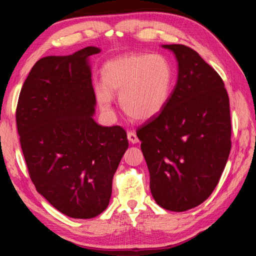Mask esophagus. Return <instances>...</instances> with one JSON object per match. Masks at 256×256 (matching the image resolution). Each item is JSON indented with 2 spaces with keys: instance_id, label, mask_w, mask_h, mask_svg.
Masks as SVG:
<instances>
[{
  "instance_id": "1",
  "label": "esophagus",
  "mask_w": 256,
  "mask_h": 256,
  "mask_svg": "<svg viewBox=\"0 0 256 256\" xmlns=\"http://www.w3.org/2000/svg\"><path fill=\"white\" fill-rule=\"evenodd\" d=\"M127 138H128V140H129L130 143H132V144L138 143V138L136 134L134 132V131H130V132H128Z\"/></svg>"
}]
</instances>
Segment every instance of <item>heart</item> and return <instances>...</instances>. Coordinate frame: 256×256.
<instances>
[{
    "label": "heart",
    "instance_id": "b5f03b06",
    "mask_svg": "<svg viewBox=\"0 0 256 256\" xmlns=\"http://www.w3.org/2000/svg\"><path fill=\"white\" fill-rule=\"evenodd\" d=\"M102 85L96 88L98 104L110 112L113 95L131 118L146 122L166 109L171 98L174 72L161 54H126L106 62Z\"/></svg>",
    "mask_w": 256,
    "mask_h": 256
}]
</instances>
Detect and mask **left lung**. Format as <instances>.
Listing matches in <instances>:
<instances>
[{"instance_id":"1","label":"left lung","mask_w":256,"mask_h":256,"mask_svg":"<svg viewBox=\"0 0 256 256\" xmlns=\"http://www.w3.org/2000/svg\"><path fill=\"white\" fill-rule=\"evenodd\" d=\"M177 60L166 109L138 130L156 203L182 212L202 204L218 184L230 150V100L214 68L184 44H162Z\"/></svg>"}]
</instances>
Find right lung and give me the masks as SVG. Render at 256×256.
I'll return each instance as SVG.
<instances>
[{"instance_id": "add662e5", "label": "right lung", "mask_w": 256, "mask_h": 256, "mask_svg": "<svg viewBox=\"0 0 256 256\" xmlns=\"http://www.w3.org/2000/svg\"><path fill=\"white\" fill-rule=\"evenodd\" d=\"M86 47L46 56L30 69L17 106L21 148L35 188L58 212L90 219L109 205L113 176L128 148L126 131L96 122Z\"/></svg>"}]
</instances>
